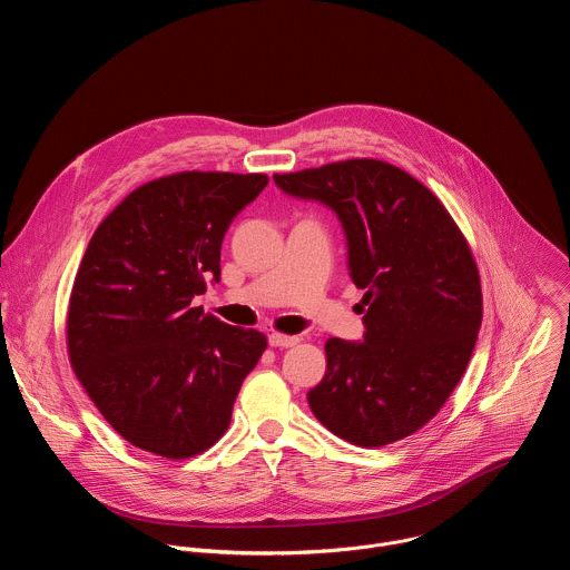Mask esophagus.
I'll list each match as a JSON object with an SVG mask.
<instances>
[{
    "mask_svg": "<svg viewBox=\"0 0 570 570\" xmlns=\"http://www.w3.org/2000/svg\"><path fill=\"white\" fill-rule=\"evenodd\" d=\"M268 343H271V347H293V345L299 343V338H297V336H286V334L273 332V334L268 336Z\"/></svg>",
    "mask_w": 570,
    "mask_h": 570,
    "instance_id": "obj_1",
    "label": "esophagus"
}]
</instances>
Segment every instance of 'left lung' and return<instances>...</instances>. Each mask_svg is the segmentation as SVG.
<instances>
[{
    "instance_id": "8db88e82",
    "label": "left lung",
    "mask_w": 570,
    "mask_h": 570,
    "mask_svg": "<svg viewBox=\"0 0 570 570\" xmlns=\"http://www.w3.org/2000/svg\"><path fill=\"white\" fill-rule=\"evenodd\" d=\"M273 178L336 212L350 277L365 291L363 343L324 345L327 372L306 394L313 415L365 449L417 433L460 383L480 330V275L464 234L431 189L381 159Z\"/></svg>"
}]
</instances>
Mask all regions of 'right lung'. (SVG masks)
<instances>
[{
  "label": "right lung",
  "instance_id": "1",
  "mask_svg": "<svg viewBox=\"0 0 570 570\" xmlns=\"http://www.w3.org/2000/svg\"><path fill=\"white\" fill-rule=\"evenodd\" d=\"M268 176L183 171L128 194L97 227L69 311L71 370L132 446L185 460L229 426L234 399L266 350L257 330L194 306L220 277V243Z\"/></svg>",
  "mask_w": 570,
  "mask_h": 570
}]
</instances>
